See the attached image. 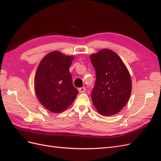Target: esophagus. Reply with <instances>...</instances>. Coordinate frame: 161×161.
I'll return each mask as SVG.
<instances>
[{
  "label": "esophagus",
  "instance_id": "obj_1",
  "mask_svg": "<svg viewBox=\"0 0 161 161\" xmlns=\"http://www.w3.org/2000/svg\"><path fill=\"white\" fill-rule=\"evenodd\" d=\"M79 91L80 92H85L86 91V89H85V87H81V88L79 89Z\"/></svg>",
  "mask_w": 161,
  "mask_h": 161
}]
</instances>
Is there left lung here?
<instances>
[{"mask_svg":"<svg viewBox=\"0 0 161 161\" xmlns=\"http://www.w3.org/2000/svg\"><path fill=\"white\" fill-rule=\"evenodd\" d=\"M96 72L91 99L102 115H114L128 103L131 91L128 70L120 57L109 49L90 56Z\"/></svg>","mask_w":161,"mask_h":161,"instance_id":"obj_1","label":"left lung"}]
</instances>
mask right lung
I'll use <instances>...</instances> for the list:
<instances>
[{"label": "right lung", "mask_w": 161, "mask_h": 161, "mask_svg": "<svg viewBox=\"0 0 161 161\" xmlns=\"http://www.w3.org/2000/svg\"><path fill=\"white\" fill-rule=\"evenodd\" d=\"M73 56L52 52L40 62L34 85L40 103L53 113H60L71 105L79 93L72 85L69 68Z\"/></svg>", "instance_id": "right-lung-1"}]
</instances>
